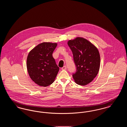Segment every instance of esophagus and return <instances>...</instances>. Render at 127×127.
I'll return each instance as SVG.
<instances>
[{
	"label": "esophagus",
	"instance_id": "34e87169",
	"mask_svg": "<svg viewBox=\"0 0 127 127\" xmlns=\"http://www.w3.org/2000/svg\"><path fill=\"white\" fill-rule=\"evenodd\" d=\"M66 66H63L62 68H61V69L62 70H66Z\"/></svg>",
	"mask_w": 127,
	"mask_h": 127
}]
</instances>
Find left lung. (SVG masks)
Wrapping results in <instances>:
<instances>
[{"mask_svg": "<svg viewBox=\"0 0 127 127\" xmlns=\"http://www.w3.org/2000/svg\"><path fill=\"white\" fill-rule=\"evenodd\" d=\"M67 45L72 52L77 71L73 78L77 84L85 86L97 76L100 62V54L97 47L88 40L77 37L69 40Z\"/></svg>", "mask_w": 127, "mask_h": 127, "instance_id": "left-lung-1", "label": "left lung"}]
</instances>
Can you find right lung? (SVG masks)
Instances as JSON below:
<instances>
[{
    "instance_id": "obj_1",
    "label": "right lung",
    "mask_w": 127,
    "mask_h": 127,
    "mask_svg": "<svg viewBox=\"0 0 127 127\" xmlns=\"http://www.w3.org/2000/svg\"><path fill=\"white\" fill-rule=\"evenodd\" d=\"M57 43L42 42L31 49L27 59V68L31 79L36 84L47 87L54 82L59 71L52 53Z\"/></svg>"
}]
</instances>
